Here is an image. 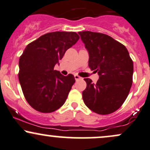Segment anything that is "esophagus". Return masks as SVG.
<instances>
[{"mask_svg": "<svg viewBox=\"0 0 150 150\" xmlns=\"http://www.w3.org/2000/svg\"><path fill=\"white\" fill-rule=\"evenodd\" d=\"M74 76H75V79L76 80H80V79L81 78V77L79 76V75H74Z\"/></svg>", "mask_w": 150, "mask_h": 150, "instance_id": "34e87169", "label": "esophagus"}]
</instances>
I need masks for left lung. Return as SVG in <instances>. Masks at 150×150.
I'll return each instance as SVG.
<instances>
[{
    "instance_id": "obj_1",
    "label": "left lung",
    "mask_w": 150,
    "mask_h": 150,
    "mask_svg": "<svg viewBox=\"0 0 150 150\" xmlns=\"http://www.w3.org/2000/svg\"><path fill=\"white\" fill-rule=\"evenodd\" d=\"M89 52V67L99 78L94 84L84 80V103L98 114L106 115L118 110L128 97L132 83L133 62L124 45L106 34L89 31L79 32Z\"/></svg>"
}]
</instances>
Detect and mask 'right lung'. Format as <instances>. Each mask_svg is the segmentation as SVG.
<instances>
[{"label": "right lung", "mask_w": 150, "mask_h": 150, "mask_svg": "<svg viewBox=\"0 0 150 150\" xmlns=\"http://www.w3.org/2000/svg\"><path fill=\"white\" fill-rule=\"evenodd\" d=\"M80 39L76 32H54L27 46L20 57L18 78L28 104L42 113H51L64 104L75 80L63 76L54 66Z\"/></svg>", "instance_id": "right-lung-1"}]
</instances>
